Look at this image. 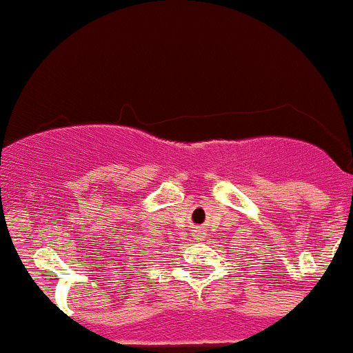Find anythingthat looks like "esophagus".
I'll return each instance as SVG.
<instances>
[{"instance_id":"34e87169","label":"esophagus","mask_w":353,"mask_h":353,"mask_svg":"<svg viewBox=\"0 0 353 353\" xmlns=\"http://www.w3.org/2000/svg\"><path fill=\"white\" fill-rule=\"evenodd\" d=\"M192 236L195 241H203V237H205V230L200 229V227H195V229L192 230Z\"/></svg>"}]
</instances>
